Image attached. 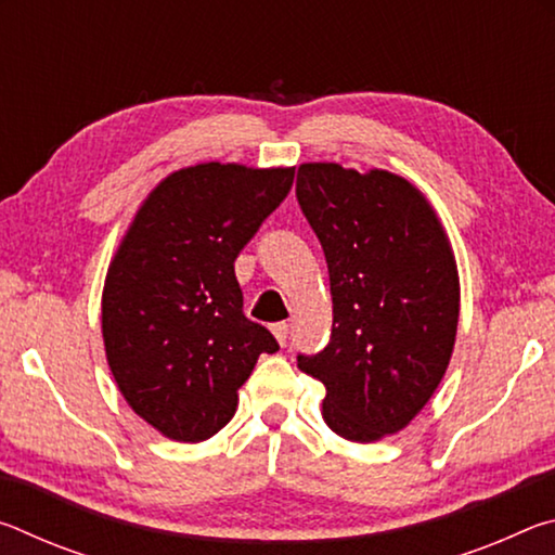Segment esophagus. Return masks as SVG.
I'll list each match as a JSON object with an SVG mask.
<instances>
[{
  "label": "esophagus",
  "mask_w": 555,
  "mask_h": 555,
  "mask_svg": "<svg viewBox=\"0 0 555 555\" xmlns=\"http://www.w3.org/2000/svg\"><path fill=\"white\" fill-rule=\"evenodd\" d=\"M271 333H274L279 345L284 347L286 340H288V323H274V325H271Z\"/></svg>",
  "instance_id": "esophagus-1"
}]
</instances>
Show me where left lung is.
<instances>
[{"instance_id":"obj_1","label":"left lung","mask_w":555,"mask_h":555,"mask_svg":"<svg viewBox=\"0 0 555 555\" xmlns=\"http://www.w3.org/2000/svg\"><path fill=\"white\" fill-rule=\"evenodd\" d=\"M296 198L333 296L331 340L298 354V367L325 384V424L372 443L406 426L448 370L460 313L453 251L424 195L389 171L304 164Z\"/></svg>"}]
</instances>
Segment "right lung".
<instances>
[{"label":"right lung","mask_w":555,"mask_h":555,"mask_svg":"<svg viewBox=\"0 0 555 555\" xmlns=\"http://www.w3.org/2000/svg\"><path fill=\"white\" fill-rule=\"evenodd\" d=\"M294 185V168L201 164L154 188L112 259L102 337L121 397L166 438L198 443L279 343L242 311L234 259Z\"/></svg>","instance_id":"right-lung-1"}]
</instances>
